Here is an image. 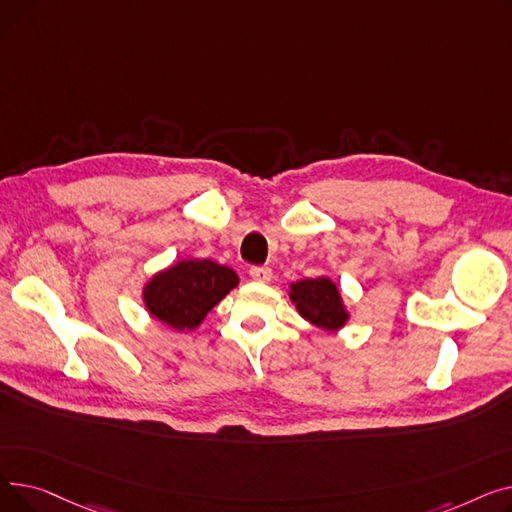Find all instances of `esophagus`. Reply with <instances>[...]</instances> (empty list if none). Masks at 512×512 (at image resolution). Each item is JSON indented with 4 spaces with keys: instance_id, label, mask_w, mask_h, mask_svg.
<instances>
[{
    "instance_id": "1",
    "label": "esophagus",
    "mask_w": 512,
    "mask_h": 512,
    "mask_svg": "<svg viewBox=\"0 0 512 512\" xmlns=\"http://www.w3.org/2000/svg\"><path fill=\"white\" fill-rule=\"evenodd\" d=\"M249 274H251V278H253L255 282H259V284H265V282L272 280V270H270V267L255 265V267H251Z\"/></svg>"
}]
</instances>
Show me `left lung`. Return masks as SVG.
I'll use <instances>...</instances> for the list:
<instances>
[{
  "label": "left lung",
  "mask_w": 512,
  "mask_h": 512,
  "mask_svg": "<svg viewBox=\"0 0 512 512\" xmlns=\"http://www.w3.org/2000/svg\"><path fill=\"white\" fill-rule=\"evenodd\" d=\"M288 297L305 321L324 332H340L351 319L340 288L328 276L292 282L288 286Z\"/></svg>",
  "instance_id": "obj_1"
}]
</instances>
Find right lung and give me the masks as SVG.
<instances>
[{"label":"right lung","mask_w":512,"mask_h":512,"mask_svg":"<svg viewBox=\"0 0 512 512\" xmlns=\"http://www.w3.org/2000/svg\"><path fill=\"white\" fill-rule=\"evenodd\" d=\"M236 286L238 276L226 265L211 259H180L143 284V305L159 324L191 332Z\"/></svg>","instance_id":"1"}]
</instances>
